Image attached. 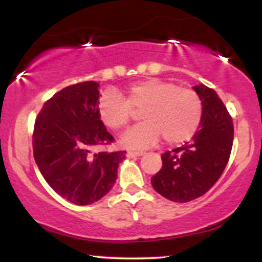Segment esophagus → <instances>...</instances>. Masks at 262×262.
<instances>
[{
    "mask_svg": "<svg viewBox=\"0 0 262 262\" xmlns=\"http://www.w3.org/2000/svg\"><path fill=\"white\" fill-rule=\"evenodd\" d=\"M144 154L143 150H128V156H141Z\"/></svg>",
    "mask_w": 262,
    "mask_h": 262,
    "instance_id": "obj_1",
    "label": "esophagus"
}]
</instances>
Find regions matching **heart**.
<instances>
[{
	"mask_svg": "<svg viewBox=\"0 0 262 262\" xmlns=\"http://www.w3.org/2000/svg\"><path fill=\"white\" fill-rule=\"evenodd\" d=\"M100 119L108 129L118 132L130 123L135 112L143 122L122 137L129 148H148L162 135L165 143L176 145L191 139L200 128L203 106L196 91L171 81L149 77L130 83L123 97L106 91L97 104Z\"/></svg>",
	"mask_w": 262,
	"mask_h": 262,
	"instance_id": "b5f03b06",
	"label": "heart"
}]
</instances>
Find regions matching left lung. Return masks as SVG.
Listing matches in <instances>:
<instances>
[{
    "mask_svg": "<svg viewBox=\"0 0 262 262\" xmlns=\"http://www.w3.org/2000/svg\"><path fill=\"white\" fill-rule=\"evenodd\" d=\"M193 89L203 106L201 127L191 141L161 155L162 167L151 177L158 193L180 203L203 196L218 181L234 139L233 119L217 92L204 85Z\"/></svg>",
    "mask_w": 262,
    "mask_h": 262,
    "instance_id": "left-lung-1",
    "label": "left lung"
}]
</instances>
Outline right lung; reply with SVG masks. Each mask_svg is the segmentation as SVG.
<instances>
[{"instance_id": "right-lung-1", "label": "right lung", "mask_w": 262, "mask_h": 262, "mask_svg": "<svg viewBox=\"0 0 262 262\" xmlns=\"http://www.w3.org/2000/svg\"><path fill=\"white\" fill-rule=\"evenodd\" d=\"M98 83H75L45 101L35 118L33 152L41 175L59 196L85 206L113 187L125 151L108 152L114 138L98 116Z\"/></svg>"}]
</instances>
